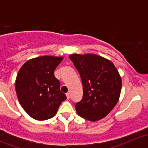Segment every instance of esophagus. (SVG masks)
Wrapping results in <instances>:
<instances>
[{
  "label": "esophagus",
  "mask_w": 148,
  "mask_h": 148,
  "mask_svg": "<svg viewBox=\"0 0 148 148\" xmlns=\"http://www.w3.org/2000/svg\"><path fill=\"white\" fill-rule=\"evenodd\" d=\"M66 98H67V99H69V98H70V93H66Z\"/></svg>",
  "instance_id": "34e87169"
}]
</instances>
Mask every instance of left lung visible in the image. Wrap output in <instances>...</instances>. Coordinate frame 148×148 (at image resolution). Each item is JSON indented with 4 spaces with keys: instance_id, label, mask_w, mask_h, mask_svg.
<instances>
[{
    "instance_id": "1",
    "label": "left lung",
    "mask_w": 148,
    "mask_h": 148,
    "mask_svg": "<svg viewBox=\"0 0 148 148\" xmlns=\"http://www.w3.org/2000/svg\"><path fill=\"white\" fill-rule=\"evenodd\" d=\"M69 59L79 73L83 97L76 103L80 117L89 121L104 118L119 100L122 80L110 61L96 54H71Z\"/></svg>"
}]
</instances>
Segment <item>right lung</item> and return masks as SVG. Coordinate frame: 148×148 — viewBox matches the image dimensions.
<instances>
[{
    "instance_id": "1",
    "label": "right lung",
    "mask_w": 148,
    "mask_h": 148,
    "mask_svg": "<svg viewBox=\"0 0 148 148\" xmlns=\"http://www.w3.org/2000/svg\"><path fill=\"white\" fill-rule=\"evenodd\" d=\"M63 57L44 56L26 62L18 73L16 91L26 113L37 120H46L57 112L66 99L53 71Z\"/></svg>"
}]
</instances>
